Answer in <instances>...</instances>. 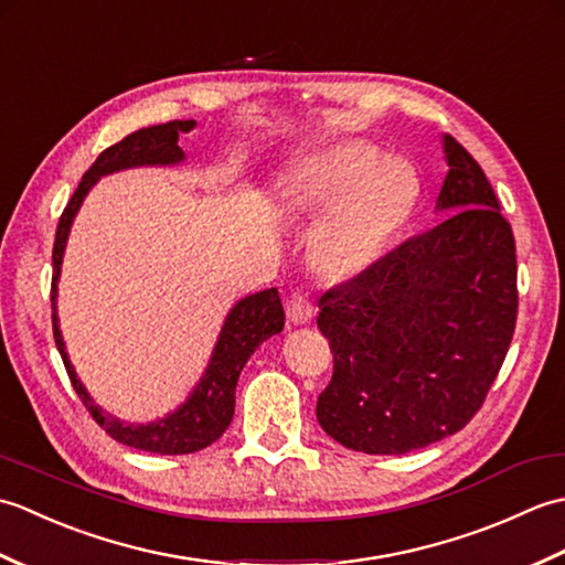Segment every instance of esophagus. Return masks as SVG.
Returning a JSON list of instances; mask_svg holds the SVG:
<instances>
[{"instance_id":"esophagus-1","label":"esophagus","mask_w":565,"mask_h":565,"mask_svg":"<svg viewBox=\"0 0 565 565\" xmlns=\"http://www.w3.org/2000/svg\"><path fill=\"white\" fill-rule=\"evenodd\" d=\"M286 316L294 322V326H303V322H310L316 316V303L313 296L306 289H296L286 303Z\"/></svg>"}]
</instances>
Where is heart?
Masks as SVG:
<instances>
[{
	"label": "heart",
	"mask_w": 565,
	"mask_h": 565,
	"mask_svg": "<svg viewBox=\"0 0 565 565\" xmlns=\"http://www.w3.org/2000/svg\"><path fill=\"white\" fill-rule=\"evenodd\" d=\"M417 182L401 160H379L366 146H342L286 177L281 199L294 215L322 221L316 259L328 274L362 271L415 201Z\"/></svg>",
	"instance_id": "b5f03b06"
}]
</instances>
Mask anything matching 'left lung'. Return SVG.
Masks as SVG:
<instances>
[{"label": "left lung", "mask_w": 565, "mask_h": 565, "mask_svg": "<svg viewBox=\"0 0 565 565\" xmlns=\"http://www.w3.org/2000/svg\"><path fill=\"white\" fill-rule=\"evenodd\" d=\"M449 174L431 231L320 296L332 379L318 423L347 449L407 454L481 411L518 322L514 235L486 172L444 136Z\"/></svg>", "instance_id": "8db88e82"}]
</instances>
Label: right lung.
Here are the masks:
<instances>
[{
	"instance_id": "obj_1",
	"label": "right lung",
	"mask_w": 565,
	"mask_h": 565,
	"mask_svg": "<svg viewBox=\"0 0 565 565\" xmlns=\"http://www.w3.org/2000/svg\"><path fill=\"white\" fill-rule=\"evenodd\" d=\"M194 121H170L150 128H140L136 134L126 136L121 142L106 148L94 164L84 172L79 186L75 194L67 201V206L60 215L57 231H55V245H53V284H51V301H53V334L57 352L63 356V364L67 369V376L72 388L79 395V401L87 407L89 415L94 417L106 435L111 439L126 444V447H134L140 451L150 454H194L206 449L209 444L218 439L227 429L235 413V386L239 379V371L247 364L249 354L257 350V347L269 340L271 334L284 330V306L279 291H259L243 298L233 310L231 316L225 318V326L221 330L218 344H215V352L211 356V364L206 374L199 381L196 391L191 393V398L167 415L158 423L150 425H130L121 423L114 415L104 413L102 407L89 398V393L84 391L79 383L75 369H72L63 334L57 330V313H55V296H57V276H60V264H63V252L67 243V233L72 218L82 206V199L87 196V191L94 186L99 177L111 174L118 170H126V167H138V164H177L184 160L182 148L177 146L179 134H186V130L194 128Z\"/></svg>"
}]
</instances>
